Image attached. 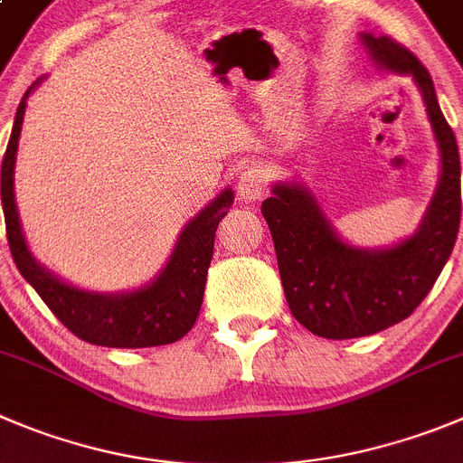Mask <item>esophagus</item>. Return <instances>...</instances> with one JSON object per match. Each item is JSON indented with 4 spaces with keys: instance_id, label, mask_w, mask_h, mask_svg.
Here are the masks:
<instances>
[{
    "instance_id": "1",
    "label": "esophagus",
    "mask_w": 463,
    "mask_h": 463,
    "mask_svg": "<svg viewBox=\"0 0 463 463\" xmlns=\"http://www.w3.org/2000/svg\"><path fill=\"white\" fill-rule=\"evenodd\" d=\"M267 189V175L262 168L249 166L237 175V194L244 201H256L265 194Z\"/></svg>"
}]
</instances>
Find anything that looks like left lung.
I'll return each mask as SVG.
<instances>
[{"instance_id":"8db88e82","label":"left lung","mask_w":463,"mask_h":463,"mask_svg":"<svg viewBox=\"0 0 463 463\" xmlns=\"http://www.w3.org/2000/svg\"><path fill=\"white\" fill-rule=\"evenodd\" d=\"M377 66L413 75L440 148V183L416 235L383 251L347 246L310 192L276 184L262 203L285 299L299 324L329 340L361 338L407 319L446 267L461 222V166L427 68L391 36L363 33Z\"/></svg>"}]
</instances>
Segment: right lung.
Instances as JSON below:
<instances>
[{
	"label": "right lung",
	"instance_id": "add662e5",
	"mask_svg": "<svg viewBox=\"0 0 463 463\" xmlns=\"http://www.w3.org/2000/svg\"><path fill=\"white\" fill-rule=\"evenodd\" d=\"M32 89L24 93L23 102L17 107L11 139L2 159L4 222H6L8 249L17 269L33 285V290L41 295L56 319L86 343L118 349L175 343L189 334L198 317L203 292H205L207 267L214 251V232L219 222L228 214V207L232 205V192L226 189L219 194L201 214H196L184 226L171 260L150 285L128 295H98V292L77 290L33 260L17 219L13 168H15L17 139L23 129L27 95L32 93Z\"/></svg>",
	"mask_w": 463,
	"mask_h": 463
}]
</instances>
